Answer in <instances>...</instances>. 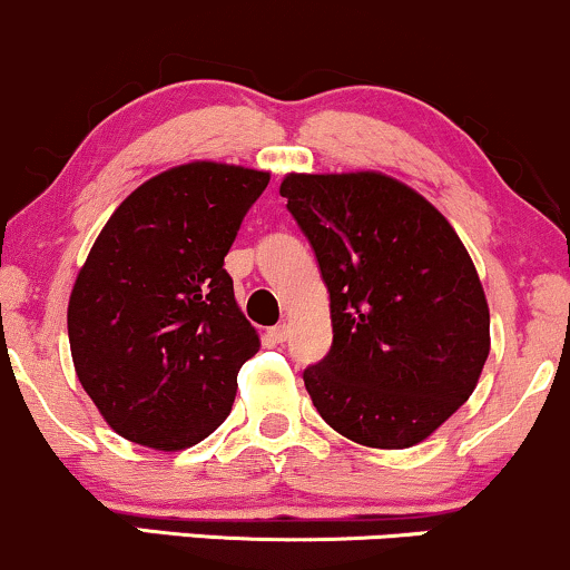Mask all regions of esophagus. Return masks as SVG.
Listing matches in <instances>:
<instances>
[{
  "instance_id": "obj_1",
  "label": "esophagus",
  "mask_w": 570,
  "mask_h": 570,
  "mask_svg": "<svg viewBox=\"0 0 570 570\" xmlns=\"http://www.w3.org/2000/svg\"><path fill=\"white\" fill-rule=\"evenodd\" d=\"M267 335H271L273 343H286V340H289V324L273 326V330L267 332Z\"/></svg>"
}]
</instances>
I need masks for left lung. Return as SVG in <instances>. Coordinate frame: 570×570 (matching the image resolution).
<instances>
[{"label": "left lung", "instance_id": "left-lung-1", "mask_svg": "<svg viewBox=\"0 0 570 570\" xmlns=\"http://www.w3.org/2000/svg\"><path fill=\"white\" fill-rule=\"evenodd\" d=\"M286 208L330 292L332 348L303 372L348 440L402 450L472 396L490 313L472 257L431 203L391 176L289 174Z\"/></svg>", "mask_w": 570, "mask_h": 570}]
</instances>
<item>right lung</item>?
Segmentation results:
<instances>
[{
  "mask_svg": "<svg viewBox=\"0 0 570 570\" xmlns=\"http://www.w3.org/2000/svg\"><path fill=\"white\" fill-rule=\"evenodd\" d=\"M271 174L187 163L117 206L69 297L77 377L117 434L155 450L206 440L259 351L225 257Z\"/></svg>",
  "mask_w": 570,
  "mask_h": 570,
  "instance_id": "obj_1",
  "label": "right lung"
}]
</instances>
